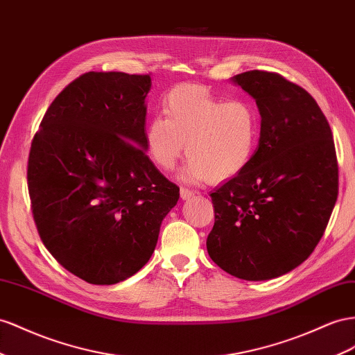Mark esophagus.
Segmentation results:
<instances>
[{
  "mask_svg": "<svg viewBox=\"0 0 355 355\" xmlns=\"http://www.w3.org/2000/svg\"><path fill=\"white\" fill-rule=\"evenodd\" d=\"M194 191L193 189H188V188H185V187H182L180 188V198L182 200H189L191 197H194Z\"/></svg>",
  "mask_w": 355,
  "mask_h": 355,
  "instance_id": "34e87169",
  "label": "esophagus"
}]
</instances>
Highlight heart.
Listing matches in <instances>:
<instances>
[{
  "label": "heart",
  "mask_w": 355,
  "mask_h": 355,
  "mask_svg": "<svg viewBox=\"0 0 355 355\" xmlns=\"http://www.w3.org/2000/svg\"><path fill=\"white\" fill-rule=\"evenodd\" d=\"M145 131L146 152L154 164L170 171L185 150L182 178L219 182L241 173L252 161L261 139V114L248 98L225 100L198 85H178L162 98Z\"/></svg>",
  "instance_id": "b5f03b06"
}]
</instances>
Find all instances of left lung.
Segmentation results:
<instances>
[{
    "label": "left lung",
    "instance_id": "8db88e82",
    "mask_svg": "<svg viewBox=\"0 0 355 355\" xmlns=\"http://www.w3.org/2000/svg\"><path fill=\"white\" fill-rule=\"evenodd\" d=\"M255 98L261 139L252 161L212 197L215 224L206 246L212 261L245 281L288 273L322 237L338 200L333 134L318 103L272 71L233 78Z\"/></svg>",
    "mask_w": 355,
    "mask_h": 355
}]
</instances>
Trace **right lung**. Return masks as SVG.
Masks as SVG:
<instances>
[{
	"instance_id": "1",
	"label": "right lung",
	"mask_w": 355,
	"mask_h": 355,
	"mask_svg": "<svg viewBox=\"0 0 355 355\" xmlns=\"http://www.w3.org/2000/svg\"><path fill=\"white\" fill-rule=\"evenodd\" d=\"M149 74L79 76L44 113L28 157L42 242L64 269L95 285L137 273L157 246L179 187L146 155Z\"/></svg>"
}]
</instances>
